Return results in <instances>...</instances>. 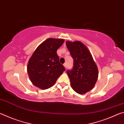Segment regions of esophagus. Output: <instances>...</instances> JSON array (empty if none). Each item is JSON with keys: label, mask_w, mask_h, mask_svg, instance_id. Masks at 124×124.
<instances>
[{"label": "esophagus", "mask_w": 124, "mask_h": 124, "mask_svg": "<svg viewBox=\"0 0 124 124\" xmlns=\"http://www.w3.org/2000/svg\"><path fill=\"white\" fill-rule=\"evenodd\" d=\"M63 66H64V67H65V68H67V64L66 63H64L63 64Z\"/></svg>", "instance_id": "1"}]
</instances>
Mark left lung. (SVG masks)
Instances as JSON below:
<instances>
[{
  "instance_id": "8db88e82",
  "label": "left lung",
  "mask_w": 124,
  "mask_h": 124,
  "mask_svg": "<svg viewBox=\"0 0 124 124\" xmlns=\"http://www.w3.org/2000/svg\"><path fill=\"white\" fill-rule=\"evenodd\" d=\"M73 58L72 70L67 73L72 89L79 94H85L93 89L98 79L97 67L87 47L79 41H66Z\"/></svg>"
}]
</instances>
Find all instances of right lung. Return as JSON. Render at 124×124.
Wrapping results in <instances>:
<instances>
[{
    "instance_id": "obj_1",
    "label": "right lung",
    "mask_w": 124,
    "mask_h": 124,
    "mask_svg": "<svg viewBox=\"0 0 124 124\" xmlns=\"http://www.w3.org/2000/svg\"><path fill=\"white\" fill-rule=\"evenodd\" d=\"M64 39L49 38L40 44L29 59L27 72L35 86L45 90L52 87L66 69L57 54Z\"/></svg>"
}]
</instances>
